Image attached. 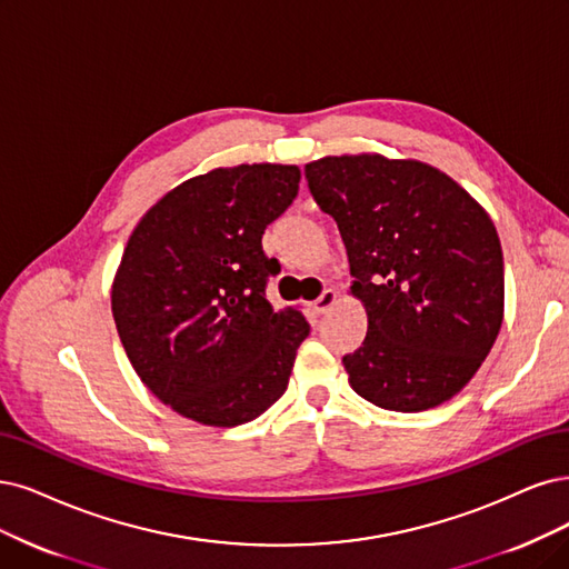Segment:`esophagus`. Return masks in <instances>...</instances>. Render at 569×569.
Masks as SVG:
<instances>
[{
  "label": "esophagus",
  "instance_id": "obj_1",
  "mask_svg": "<svg viewBox=\"0 0 569 569\" xmlns=\"http://www.w3.org/2000/svg\"><path fill=\"white\" fill-rule=\"evenodd\" d=\"M335 302H338V292L326 288V290L321 292V296H319V300L313 302V311H317V313H326Z\"/></svg>",
  "mask_w": 569,
  "mask_h": 569
}]
</instances>
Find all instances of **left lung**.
Listing matches in <instances>:
<instances>
[{"instance_id": "1", "label": "left lung", "mask_w": 569, "mask_h": 569, "mask_svg": "<svg viewBox=\"0 0 569 569\" xmlns=\"http://www.w3.org/2000/svg\"><path fill=\"white\" fill-rule=\"evenodd\" d=\"M305 178L338 222L351 292L368 311L363 347L342 359L351 389L396 412L450 401L501 328L503 258L490 216L419 161L326 157Z\"/></svg>"}]
</instances>
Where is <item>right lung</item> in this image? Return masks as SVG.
Masks as SVG:
<instances>
[{"mask_svg": "<svg viewBox=\"0 0 569 569\" xmlns=\"http://www.w3.org/2000/svg\"><path fill=\"white\" fill-rule=\"evenodd\" d=\"M298 166L216 168L168 192L126 243L112 286L121 345L144 387L182 417L239 427L288 387L309 323L273 311L262 234L298 197Z\"/></svg>", "mask_w": 569, "mask_h": 569, "instance_id": "1", "label": "right lung"}]
</instances>
